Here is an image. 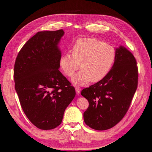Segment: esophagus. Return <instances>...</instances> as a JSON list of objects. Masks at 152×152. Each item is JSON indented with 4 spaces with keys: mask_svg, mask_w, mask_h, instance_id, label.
Instances as JSON below:
<instances>
[{
    "mask_svg": "<svg viewBox=\"0 0 152 152\" xmlns=\"http://www.w3.org/2000/svg\"><path fill=\"white\" fill-rule=\"evenodd\" d=\"M75 90H76V94H80V92H81V88L78 87H76L75 88Z\"/></svg>",
    "mask_w": 152,
    "mask_h": 152,
    "instance_id": "34e87169",
    "label": "esophagus"
}]
</instances>
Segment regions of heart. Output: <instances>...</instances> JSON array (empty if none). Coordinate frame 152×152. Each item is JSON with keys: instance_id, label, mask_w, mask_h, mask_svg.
Returning <instances> with one entry per match:
<instances>
[{"instance_id": "obj_1", "label": "heart", "mask_w": 152, "mask_h": 152, "mask_svg": "<svg viewBox=\"0 0 152 152\" xmlns=\"http://www.w3.org/2000/svg\"><path fill=\"white\" fill-rule=\"evenodd\" d=\"M115 57L113 46L94 38H81L74 44L72 54H62L60 65L69 77L81 67L72 82L75 85H83L91 80L98 82L103 79L113 66Z\"/></svg>"}]
</instances>
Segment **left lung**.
<instances>
[{
    "instance_id": "1",
    "label": "left lung",
    "mask_w": 152,
    "mask_h": 152,
    "mask_svg": "<svg viewBox=\"0 0 152 152\" xmlns=\"http://www.w3.org/2000/svg\"><path fill=\"white\" fill-rule=\"evenodd\" d=\"M115 52L107 75L81 92L89 103L83 113L84 121L96 130L109 129L123 119L137 87L138 69L134 55L123 45Z\"/></svg>"
}]
</instances>
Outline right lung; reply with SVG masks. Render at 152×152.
<instances>
[{"mask_svg": "<svg viewBox=\"0 0 152 152\" xmlns=\"http://www.w3.org/2000/svg\"><path fill=\"white\" fill-rule=\"evenodd\" d=\"M63 29L41 31L18 53L14 67L15 90L27 118L41 130L59 126L75 97L71 83L59 71Z\"/></svg>", "mask_w": 152, "mask_h": 152, "instance_id": "1", "label": "right lung"}]
</instances>
